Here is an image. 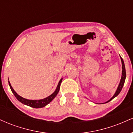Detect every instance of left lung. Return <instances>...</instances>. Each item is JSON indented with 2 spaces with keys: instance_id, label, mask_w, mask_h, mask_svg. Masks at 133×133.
Masks as SVG:
<instances>
[{
  "instance_id": "left-lung-1",
  "label": "left lung",
  "mask_w": 133,
  "mask_h": 133,
  "mask_svg": "<svg viewBox=\"0 0 133 133\" xmlns=\"http://www.w3.org/2000/svg\"><path fill=\"white\" fill-rule=\"evenodd\" d=\"M121 62H122V68H123V71H122V76H121V81H120V83L119 84V86L118 88H117V91H116V93L114 94V95L112 96V97H111V99H110V100H109L108 101H107L106 103H108V102H109L110 101H111L112 99L114 98L115 97H116V96L118 95L119 94L121 91L122 88H123V86H124V82H125V79H126V69H125V65H124V61H123V59H122V57H121Z\"/></svg>"
}]
</instances>
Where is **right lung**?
<instances>
[{
    "label": "right lung",
    "instance_id": "obj_1",
    "mask_svg": "<svg viewBox=\"0 0 133 133\" xmlns=\"http://www.w3.org/2000/svg\"><path fill=\"white\" fill-rule=\"evenodd\" d=\"M62 79H61L59 81V84H58V86L56 88V91H54V92L53 94H52L51 96H48V97H46V98L43 99H41V100H29V99H26L25 98H23L22 97L20 96L19 95H18L17 94L16 92V91L14 90L12 88V87L10 85V83L9 81V84L10 86V89H11L12 92H13V94H14V96H16V97L17 99L21 103H22L24 104L27 105V106H30L32 108H43V107L45 106L47 104H48L50 102H51L52 101L53 99L57 96V94L59 92V89H60V86H61V83Z\"/></svg>",
    "mask_w": 133,
    "mask_h": 133
}]
</instances>
